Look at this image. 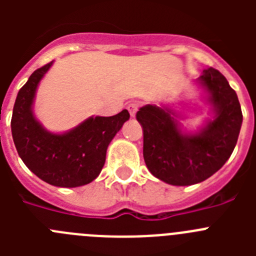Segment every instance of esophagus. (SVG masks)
I'll return each mask as SVG.
<instances>
[{"instance_id":"obj_1","label":"esophagus","mask_w":256,"mask_h":256,"mask_svg":"<svg viewBox=\"0 0 256 256\" xmlns=\"http://www.w3.org/2000/svg\"><path fill=\"white\" fill-rule=\"evenodd\" d=\"M138 104L137 102H130V105L126 106V108H128V112H130V116L132 118H134L136 116V112H138Z\"/></svg>"}]
</instances>
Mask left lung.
<instances>
[{"label":"left lung","instance_id":"8db88e82","mask_svg":"<svg viewBox=\"0 0 256 256\" xmlns=\"http://www.w3.org/2000/svg\"><path fill=\"white\" fill-rule=\"evenodd\" d=\"M196 82L212 112L198 132H184L168 106L144 105L136 115L144 130L146 166L173 186L196 184L218 172L234 152L242 124L238 97L223 74L208 68Z\"/></svg>","mask_w":256,"mask_h":256}]
</instances>
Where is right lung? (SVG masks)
<instances>
[{
    "label": "right lung",
    "instance_id": "add662e5",
    "mask_svg": "<svg viewBox=\"0 0 256 256\" xmlns=\"http://www.w3.org/2000/svg\"><path fill=\"white\" fill-rule=\"evenodd\" d=\"M54 61L40 68L20 88L11 118L18 154L30 172L56 187H79L101 173L106 150L123 124L128 110L112 116H91L64 133L47 130L33 112L36 92Z\"/></svg>",
    "mask_w": 256,
    "mask_h": 256
}]
</instances>
